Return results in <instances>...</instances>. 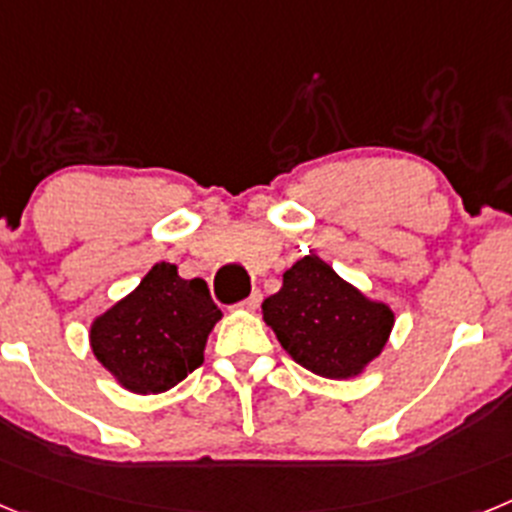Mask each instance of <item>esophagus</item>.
Segmentation results:
<instances>
[{
    "instance_id": "34e87169",
    "label": "esophagus",
    "mask_w": 512,
    "mask_h": 512,
    "mask_svg": "<svg viewBox=\"0 0 512 512\" xmlns=\"http://www.w3.org/2000/svg\"><path fill=\"white\" fill-rule=\"evenodd\" d=\"M259 305H261V292H259V289H256V292H253V295L248 297L246 302H241V307H243V310H248V312L259 310Z\"/></svg>"
}]
</instances>
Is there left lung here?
I'll return each mask as SVG.
<instances>
[{
	"instance_id": "1",
	"label": "left lung",
	"mask_w": 512,
	"mask_h": 512,
	"mask_svg": "<svg viewBox=\"0 0 512 512\" xmlns=\"http://www.w3.org/2000/svg\"><path fill=\"white\" fill-rule=\"evenodd\" d=\"M261 315L292 361L325 379L364 374L395 328L387 302L366 297L315 253L284 271L282 289L266 297Z\"/></svg>"
}]
</instances>
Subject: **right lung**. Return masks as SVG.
Listing matches in <instances>:
<instances>
[{"instance_id": "add662e5", "label": "right lung", "mask_w": 512, "mask_h": 512, "mask_svg": "<svg viewBox=\"0 0 512 512\" xmlns=\"http://www.w3.org/2000/svg\"><path fill=\"white\" fill-rule=\"evenodd\" d=\"M220 318L205 279L179 277L176 264L161 261L92 320L89 346L122 390L158 395L205 361L207 338Z\"/></svg>"}]
</instances>
